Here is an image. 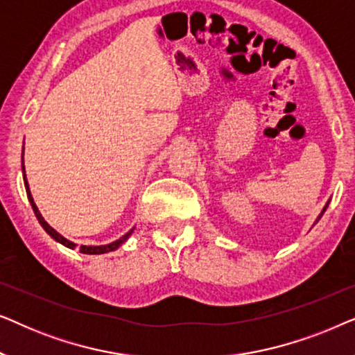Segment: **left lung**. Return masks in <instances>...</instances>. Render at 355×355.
Wrapping results in <instances>:
<instances>
[{
    "mask_svg": "<svg viewBox=\"0 0 355 355\" xmlns=\"http://www.w3.org/2000/svg\"><path fill=\"white\" fill-rule=\"evenodd\" d=\"M328 203H329V200L327 202V205H324V207H323V210H322V213H320V215H318V218H317V221H315V223H318V220H320V218H322V216H323V213H324V211H327V208H328Z\"/></svg>",
    "mask_w": 355,
    "mask_h": 355,
    "instance_id": "8db88e82",
    "label": "left lung"
}]
</instances>
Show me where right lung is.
Wrapping results in <instances>:
<instances>
[{"label": "right lung", "mask_w": 355, "mask_h": 355, "mask_svg": "<svg viewBox=\"0 0 355 355\" xmlns=\"http://www.w3.org/2000/svg\"><path fill=\"white\" fill-rule=\"evenodd\" d=\"M22 176H24V186H26L28 202H31L32 210H33V213H35L37 220H38V223H40V225H42L43 230H45V231L48 232V234H50L56 242H60V244L67 247V249H76V247H77L76 242L66 239V237L61 236L60 232H58L56 230H53V227H51L50 225H48V223H46L45 220H43V216L40 215V211H38L35 202H33V197H32V193H31V189H28L27 178H26V168H24V152H22ZM132 231H134V227H132V230H130L129 232H125V234H124L123 237H119L118 241L111 242V244H106V245H80L79 250L82 252V254H89V255H100V254H106V252H113V250L118 249V247H119L121 244H124V242L129 239V236L132 234Z\"/></svg>", "instance_id": "add662e5"}]
</instances>
